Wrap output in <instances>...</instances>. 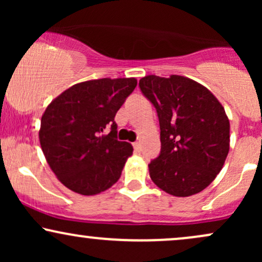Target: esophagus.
<instances>
[{
    "instance_id": "obj_1",
    "label": "esophagus",
    "mask_w": 262,
    "mask_h": 262,
    "mask_svg": "<svg viewBox=\"0 0 262 262\" xmlns=\"http://www.w3.org/2000/svg\"><path fill=\"white\" fill-rule=\"evenodd\" d=\"M133 146H134V149L137 150V151H139V150H140V143H139V141H135V143H133Z\"/></svg>"
}]
</instances>
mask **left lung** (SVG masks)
Wrapping results in <instances>:
<instances>
[{
    "label": "left lung",
    "mask_w": 262,
    "mask_h": 262,
    "mask_svg": "<svg viewBox=\"0 0 262 262\" xmlns=\"http://www.w3.org/2000/svg\"><path fill=\"white\" fill-rule=\"evenodd\" d=\"M139 87L160 123L161 151L149 164L152 182L176 197L203 191L229 152L230 124L224 107L207 87L180 75H148Z\"/></svg>",
    "instance_id": "left-lung-1"
}]
</instances>
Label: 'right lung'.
<instances>
[{
	"label": "right lung",
	"mask_w": 262,
	"mask_h": 262,
	"mask_svg": "<svg viewBox=\"0 0 262 262\" xmlns=\"http://www.w3.org/2000/svg\"><path fill=\"white\" fill-rule=\"evenodd\" d=\"M135 86L134 77L83 81L47 107L39 141L50 169L69 189L93 196L119 180L133 146L117 140L114 117Z\"/></svg>",
	"instance_id": "obj_1"
}]
</instances>
